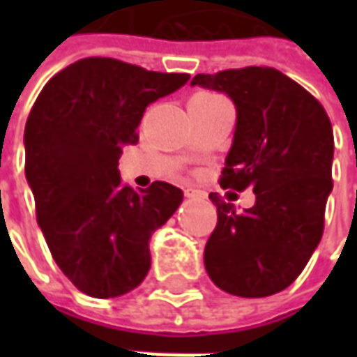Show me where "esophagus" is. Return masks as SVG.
Instances as JSON below:
<instances>
[{"label": "esophagus", "mask_w": 357, "mask_h": 357, "mask_svg": "<svg viewBox=\"0 0 357 357\" xmlns=\"http://www.w3.org/2000/svg\"><path fill=\"white\" fill-rule=\"evenodd\" d=\"M185 197L186 199H204L206 195L199 190V188H192V186H186L185 188Z\"/></svg>", "instance_id": "34e87169"}]
</instances>
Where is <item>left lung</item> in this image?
Returning a JSON list of instances; mask_svg holds the SVG:
<instances>
[{"label":"left lung","instance_id":"1","mask_svg":"<svg viewBox=\"0 0 357 357\" xmlns=\"http://www.w3.org/2000/svg\"><path fill=\"white\" fill-rule=\"evenodd\" d=\"M192 85L225 91L236 105L220 186L256 195L244 211L208 195L218 222L204 248L206 272L232 296L276 294L300 276L322 238L334 186L330 117L314 95L272 67L199 73Z\"/></svg>","mask_w":357,"mask_h":357}]
</instances>
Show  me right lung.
I'll use <instances>...</instances> for the list:
<instances>
[{"label":"right lung","instance_id":"obj_1","mask_svg":"<svg viewBox=\"0 0 357 357\" xmlns=\"http://www.w3.org/2000/svg\"><path fill=\"white\" fill-rule=\"evenodd\" d=\"M188 79L87 57L51 77L35 101L23 141L37 225L83 294L117 298L137 288L151 268V234L183 202V190L162 181L132 190L117 167L123 146L139 141L144 109Z\"/></svg>","mask_w":357,"mask_h":357}]
</instances>
